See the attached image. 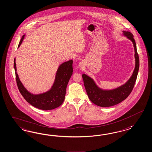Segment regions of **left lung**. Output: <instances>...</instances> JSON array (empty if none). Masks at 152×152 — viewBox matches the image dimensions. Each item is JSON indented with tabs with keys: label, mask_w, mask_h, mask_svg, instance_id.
Instances as JSON below:
<instances>
[{
	"label": "left lung",
	"mask_w": 152,
	"mask_h": 152,
	"mask_svg": "<svg viewBox=\"0 0 152 152\" xmlns=\"http://www.w3.org/2000/svg\"><path fill=\"white\" fill-rule=\"evenodd\" d=\"M123 34L133 42L135 50V66L133 73L126 84L117 89L111 91H104L96 86L93 80L86 74L82 75L84 87L89 99L94 104L102 107H108L115 105L126 99L132 91L138 73L139 68V56L133 35L129 31H123Z\"/></svg>",
	"instance_id": "left-lung-1"
}]
</instances>
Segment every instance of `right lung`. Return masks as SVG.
<instances>
[{
	"label": "right lung",
	"mask_w": 152,
	"mask_h": 152,
	"mask_svg": "<svg viewBox=\"0 0 152 152\" xmlns=\"http://www.w3.org/2000/svg\"><path fill=\"white\" fill-rule=\"evenodd\" d=\"M24 35H23L18 48L20 45ZM15 59L14 66L15 71V78L19 91L26 102L35 108L47 110L56 108L63 103L65 98L66 86L73 74V61L70 60L61 64L56 72L55 82L52 89L49 91L38 95H33L29 93L23 86L16 72Z\"/></svg>",
	"instance_id": "1"
}]
</instances>
